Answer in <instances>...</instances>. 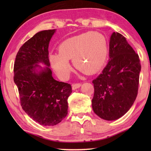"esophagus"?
I'll return each instance as SVG.
<instances>
[{"label": "esophagus", "instance_id": "34e87169", "mask_svg": "<svg viewBox=\"0 0 151 151\" xmlns=\"http://www.w3.org/2000/svg\"><path fill=\"white\" fill-rule=\"evenodd\" d=\"M81 85H82L81 83H76V84H73L72 86L73 89H76L77 88H79L81 86Z\"/></svg>", "mask_w": 151, "mask_h": 151}]
</instances>
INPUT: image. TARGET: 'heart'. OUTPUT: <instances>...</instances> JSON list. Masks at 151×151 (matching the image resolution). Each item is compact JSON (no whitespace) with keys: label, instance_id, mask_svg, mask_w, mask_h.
Segmentation results:
<instances>
[{"label":"heart","instance_id":"b5f03b06","mask_svg":"<svg viewBox=\"0 0 151 151\" xmlns=\"http://www.w3.org/2000/svg\"><path fill=\"white\" fill-rule=\"evenodd\" d=\"M59 54H51L50 61L60 77L65 78L71 70L69 60L86 74L100 70L108 55V43L103 34L86 32L66 40L59 47Z\"/></svg>","mask_w":151,"mask_h":151}]
</instances>
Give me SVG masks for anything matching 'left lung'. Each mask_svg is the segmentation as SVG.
Returning <instances> with one entry per match:
<instances>
[{
	"label": "left lung",
	"instance_id": "8db88e82",
	"mask_svg": "<svg viewBox=\"0 0 151 151\" xmlns=\"http://www.w3.org/2000/svg\"><path fill=\"white\" fill-rule=\"evenodd\" d=\"M106 66L93 81L92 108L95 114L114 121L130 110L138 91L140 60L123 35L111 34Z\"/></svg>",
	"mask_w": 151,
	"mask_h": 151
}]
</instances>
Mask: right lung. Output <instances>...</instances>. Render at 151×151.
I'll return each instance as SVG.
<instances>
[{"mask_svg":"<svg viewBox=\"0 0 151 151\" xmlns=\"http://www.w3.org/2000/svg\"><path fill=\"white\" fill-rule=\"evenodd\" d=\"M55 31L43 30L35 34L19 49L14 62V81L22 108L43 126H54L67 116V99L72 93L71 85L54 80L49 67L48 49ZM39 63L47 67L42 68Z\"/></svg>","mask_w":151,"mask_h":151,"instance_id":"right-lung-1","label":"right lung"}]
</instances>
